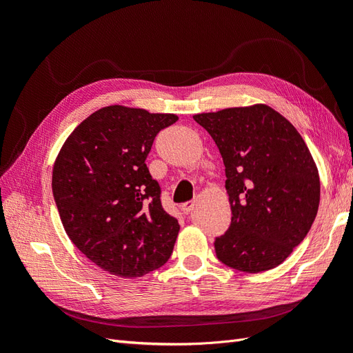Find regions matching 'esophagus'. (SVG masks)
<instances>
[{"label":"esophagus","mask_w":353,"mask_h":353,"mask_svg":"<svg viewBox=\"0 0 353 353\" xmlns=\"http://www.w3.org/2000/svg\"><path fill=\"white\" fill-rule=\"evenodd\" d=\"M194 209V201H185L181 205V210H183L185 215H188V213Z\"/></svg>","instance_id":"1"}]
</instances>
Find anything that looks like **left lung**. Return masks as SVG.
I'll return each mask as SVG.
<instances>
[{"label":"left lung","instance_id":"8db88e82","mask_svg":"<svg viewBox=\"0 0 353 353\" xmlns=\"http://www.w3.org/2000/svg\"><path fill=\"white\" fill-rule=\"evenodd\" d=\"M225 165L231 225L215 239L218 259L256 274L283 263L311 230L319 175L303 138L266 104L194 114Z\"/></svg>","mask_w":353,"mask_h":353}]
</instances>
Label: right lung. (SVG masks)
<instances>
[{
  "label": "right lung",
  "mask_w": 353,
  "mask_h": 353,
  "mask_svg": "<svg viewBox=\"0 0 353 353\" xmlns=\"http://www.w3.org/2000/svg\"><path fill=\"white\" fill-rule=\"evenodd\" d=\"M176 114L109 105L69 135L52 168V194L72 243L101 270L135 279L165 265L179 223L162 208L145 159Z\"/></svg>",
  "instance_id": "1"
}]
</instances>
